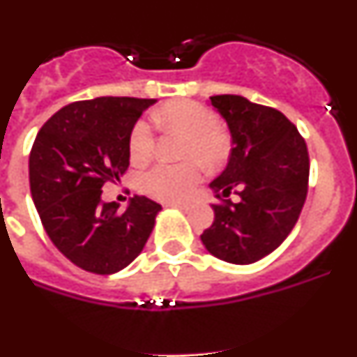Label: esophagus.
I'll return each instance as SVG.
<instances>
[{"instance_id":"1","label":"esophagus","mask_w":357,"mask_h":357,"mask_svg":"<svg viewBox=\"0 0 357 357\" xmlns=\"http://www.w3.org/2000/svg\"><path fill=\"white\" fill-rule=\"evenodd\" d=\"M168 206H172V207H178V209H182V211H188V209H189V206H191V204H189V202H169Z\"/></svg>"}]
</instances>
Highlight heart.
Segmentation results:
<instances>
[{
    "mask_svg": "<svg viewBox=\"0 0 357 357\" xmlns=\"http://www.w3.org/2000/svg\"><path fill=\"white\" fill-rule=\"evenodd\" d=\"M153 119L162 127L185 132L182 155L195 157L211 168L222 166L230 153V141L220 128V118L214 110L193 100H182L164 105ZM132 159L141 162L153 153L155 130L148 119H139L132 127L128 137ZM188 159L184 162H157L137 176V185L143 193L164 202H176L189 195L200 182L202 166L198 160Z\"/></svg>",
    "mask_w": 357,
    "mask_h": 357,
    "instance_id": "heart-1",
    "label": "heart"
}]
</instances>
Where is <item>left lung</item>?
Segmentation results:
<instances>
[{
  "label": "left lung",
  "mask_w": 357,
  "mask_h": 357,
  "mask_svg": "<svg viewBox=\"0 0 357 357\" xmlns=\"http://www.w3.org/2000/svg\"><path fill=\"white\" fill-rule=\"evenodd\" d=\"M211 105L229 125L232 150L225 172L211 182L220 202L213 204L214 222L200 238L218 259L250 264L275 250L301 216L307 197V144L272 107L236 94L211 96Z\"/></svg>",
  "instance_id": "8db88e82"
}]
</instances>
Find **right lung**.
Masks as SVG:
<instances>
[{
	"label": "right lung",
	"instance_id": "add662e5",
	"mask_svg": "<svg viewBox=\"0 0 357 357\" xmlns=\"http://www.w3.org/2000/svg\"><path fill=\"white\" fill-rule=\"evenodd\" d=\"M155 100L102 96L62 107L30 151V191L46 234L87 272L109 275L141 254L162 207L134 197L125 211L102 188L130 164L132 127Z\"/></svg>",
	"mask_w": 357,
	"mask_h": 357
}]
</instances>
